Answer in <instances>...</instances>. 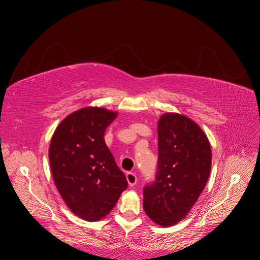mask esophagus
<instances>
[{
	"instance_id": "obj_1",
	"label": "esophagus",
	"mask_w": 260,
	"mask_h": 260,
	"mask_svg": "<svg viewBox=\"0 0 260 260\" xmlns=\"http://www.w3.org/2000/svg\"><path fill=\"white\" fill-rule=\"evenodd\" d=\"M125 177H127V181L130 186H135L137 184V176L135 172H127V175H125Z\"/></svg>"
}]
</instances>
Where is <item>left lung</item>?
<instances>
[{
  "instance_id": "left-lung-1",
  "label": "left lung",
  "mask_w": 260,
  "mask_h": 260,
  "mask_svg": "<svg viewBox=\"0 0 260 260\" xmlns=\"http://www.w3.org/2000/svg\"><path fill=\"white\" fill-rule=\"evenodd\" d=\"M158 162L153 183L143 190V208L161 226L185 218L205 187L211 169L209 141L186 116L166 113L157 124Z\"/></svg>"
}]
</instances>
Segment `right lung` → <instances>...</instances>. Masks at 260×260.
I'll return each mask as SVG.
<instances>
[{
  "instance_id": "obj_1",
  "label": "right lung",
  "mask_w": 260,
  "mask_h": 260,
  "mask_svg": "<svg viewBox=\"0 0 260 260\" xmlns=\"http://www.w3.org/2000/svg\"><path fill=\"white\" fill-rule=\"evenodd\" d=\"M116 117L102 107L81 108L58 124L51 140L54 183L68 208L88 221L104 218L128 186L104 140Z\"/></svg>"
}]
</instances>
